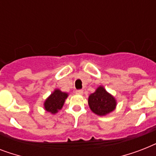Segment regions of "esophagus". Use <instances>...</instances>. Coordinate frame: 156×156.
Returning <instances> with one entry per match:
<instances>
[{
  "mask_svg": "<svg viewBox=\"0 0 156 156\" xmlns=\"http://www.w3.org/2000/svg\"><path fill=\"white\" fill-rule=\"evenodd\" d=\"M76 94H78V95H83V90H76Z\"/></svg>",
  "mask_w": 156,
  "mask_h": 156,
  "instance_id": "34e87169",
  "label": "esophagus"
}]
</instances>
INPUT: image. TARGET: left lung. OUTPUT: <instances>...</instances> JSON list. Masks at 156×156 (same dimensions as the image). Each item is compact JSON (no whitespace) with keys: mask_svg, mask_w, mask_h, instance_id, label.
Wrapping results in <instances>:
<instances>
[{"mask_svg":"<svg viewBox=\"0 0 156 156\" xmlns=\"http://www.w3.org/2000/svg\"><path fill=\"white\" fill-rule=\"evenodd\" d=\"M88 104L94 113L99 116H105L115 109L116 102L113 96L107 92L103 87H100L95 92L89 96Z\"/></svg>","mask_w":156,"mask_h":156,"instance_id":"1","label":"left lung"}]
</instances>
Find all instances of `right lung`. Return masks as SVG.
<instances>
[{
  "mask_svg": "<svg viewBox=\"0 0 156 156\" xmlns=\"http://www.w3.org/2000/svg\"><path fill=\"white\" fill-rule=\"evenodd\" d=\"M67 96V93L62 92L60 90H55L45 101L44 108L51 113H56L58 110L61 109Z\"/></svg>",
  "mask_w": 156,
  "mask_h": 156,
  "instance_id": "obj_1",
  "label": "right lung"
}]
</instances>
